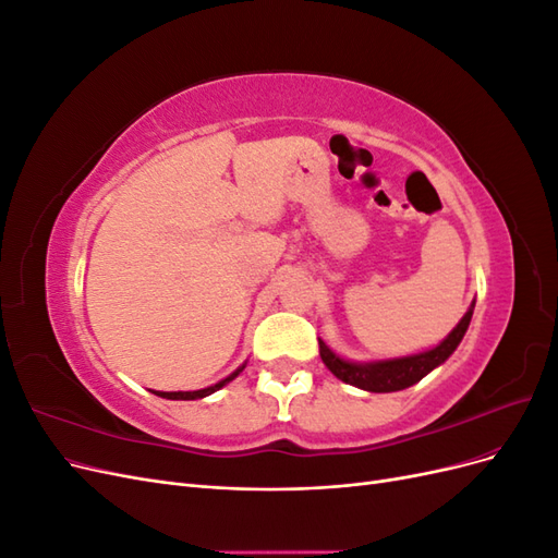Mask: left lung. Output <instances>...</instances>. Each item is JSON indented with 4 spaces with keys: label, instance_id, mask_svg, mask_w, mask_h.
Returning a JSON list of instances; mask_svg holds the SVG:
<instances>
[{
    "label": "left lung",
    "instance_id": "left-lung-1",
    "mask_svg": "<svg viewBox=\"0 0 558 558\" xmlns=\"http://www.w3.org/2000/svg\"><path fill=\"white\" fill-rule=\"evenodd\" d=\"M472 307L465 312L461 324L447 335L445 342H440L430 351L416 353V356L379 361V363H349V361H342L340 356H335V353L318 340L320 361L326 363V367L337 379H342L344 384H351V386H359V388H363V391H373V393L402 391V388H408V386L424 379L430 369L442 365L451 356L453 349L461 344L463 335L470 326Z\"/></svg>",
    "mask_w": 558,
    "mask_h": 558
}]
</instances>
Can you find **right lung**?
<instances>
[{"mask_svg":"<svg viewBox=\"0 0 558 558\" xmlns=\"http://www.w3.org/2000/svg\"><path fill=\"white\" fill-rule=\"evenodd\" d=\"M244 369V365L238 369V373H232L230 377H226L223 381H218V384H214V386H209V388H202V391H174V393H162V391H154L156 396H160V398H167V400H197V398H205V396H211L214 391H218V388L221 386H226L228 381H232L234 377H238L240 373Z\"/></svg>","mask_w":558,"mask_h":558,"instance_id":"1","label":"right lung"}]
</instances>
